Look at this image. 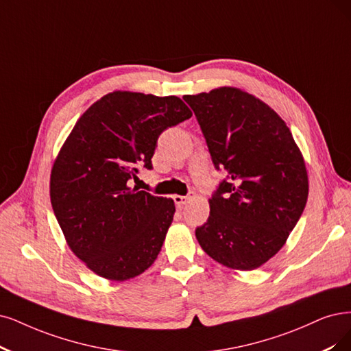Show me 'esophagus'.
Masks as SVG:
<instances>
[{"label":"esophagus","mask_w":351,"mask_h":351,"mask_svg":"<svg viewBox=\"0 0 351 351\" xmlns=\"http://www.w3.org/2000/svg\"><path fill=\"white\" fill-rule=\"evenodd\" d=\"M191 198H192L191 195H186V197H182V195H173V201H175V204H176L178 206H182V205H185Z\"/></svg>","instance_id":"obj_1"}]
</instances>
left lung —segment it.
Segmentation results:
<instances>
[{"instance_id":"obj_1","label":"left lung","mask_w":351,"mask_h":351,"mask_svg":"<svg viewBox=\"0 0 351 351\" xmlns=\"http://www.w3.org/2000/svg\"><path fill=\"white\" fill-rule=\"evenodd\" d=\"M217 171L210 217L195 236L214 261L253 270L274 257L301 218L308 175L291 130L258 98L237 88L185 95Z\"/></svg>"}]
</instances>
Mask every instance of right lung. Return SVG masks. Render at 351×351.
I'll use <instances>...</instances> for the list:
<instances>
[{
  "instance_id": "right-lung-1",
  "label": "right lung",
  "mask_w": 351,
  "mask_h": 351,
  "mask_svg": "<svg viewBox=\"0 0 351 351\" xmlns=\"http://www.w3.org/2000/svg\"><path fill=\"white\" fill-rule=\"evenodd\" d=\"M191 117L178 97L115 90L76 121L51 169L50 201L71 250L97 275L132 279L158 257L175 204L130 184L153 167L165 130Z\"/></svg>"
}]
</instances>
